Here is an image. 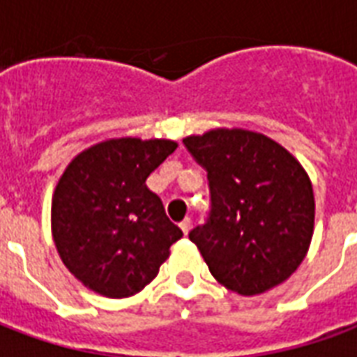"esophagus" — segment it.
I'll use <instances>...</instances> for the list:
<instances>
[{"mask_svg":"<svg viewBox=\"0 0 357 357\" xmlns=\"http://www.w3.org/2000/svg\"><path fill=\"white\" fill-rule=\"evenodd\" d=\"M179 227H181V231L187 235V233L191 231V218H185V220H181V222H179Z\"/></svg>","mask_w":357,"mask_h":357,"instance_id":"esophagus-1","label":"esophagus"}]
</instances>
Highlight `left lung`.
I'll list each match as a JSON object with an SVG mask.
<instances>
[{
	"label": "left lung",
	"mask_w": 357,
	"mask_h": 357,
	"mask_svg": "<svg viewBox=\"0 0 357 357\" xmlns=\"http://www.w3.org/2000/svg\"><path fill=\"white\" fill-rule=\"evenodd\" d=\"M183 145L208 178L210 214L189 239L214 279L243 296L289 279L314 235V189L298 160L248 130H210Z\"/></svg>",
	"instance_id": "8db88e82"
}]
</instances>
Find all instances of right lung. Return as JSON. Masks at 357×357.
Instances as JSON below:
<instances>
[{"label": "right lung", "mask_w": 357, "mask_h": 357, "mask_svg": "<svg viewBox=\"0 0 357 357\" xmlns=\"http://www.w3.org/2000/svg\"><path fill=\"white\" fill-rule=\"evenodd\" d=\"M178 149L170 139L101 141L66 166L51 202L53 241L68 271L107 298L139 292L183 233L145 181Z\"/></svg>", "instance_id": "obj_1"}]
</instances>
